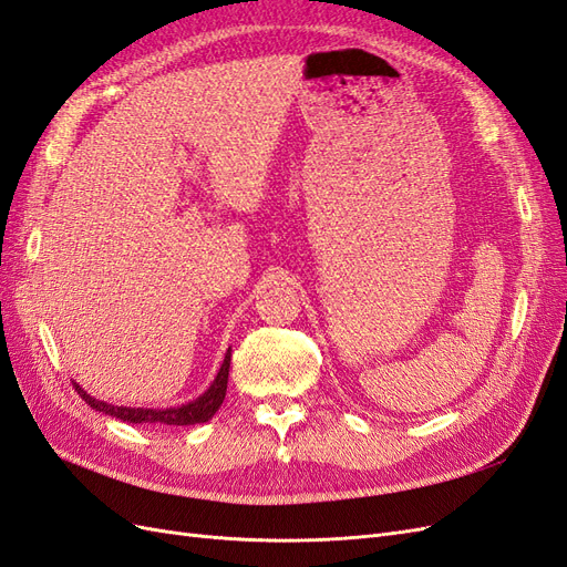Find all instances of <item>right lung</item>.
Returning a JSON list of instances; mask_svg holds the SVG:
<instances>
[{
	"label": "right lung",
	"mask_w": 567,
	"mask_h": 567,
	"mask_svg": "<svg viewBox=\"0 0 567 567\" xmlns=\"http://www.w3.org/2000/svg\"><path fill=\"white\" fill-rule=\"evenodd\" d=\"M229 364H231V348L227 350L225 362H221L215 381L200 394V398L179 406H169V409H146V406H123V404L117 406V404H109L92 398V394L84 388H80L78 383H75V390L92 409L101 411V414H109L117 421L134 423V425H196V423L210 421L215 416V411L221 406V402H225Z\"/></svg>",
	"instance_id": "obj_1"
}]
</instances>
